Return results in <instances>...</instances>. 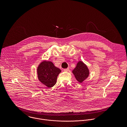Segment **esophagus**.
<instances>
[{
  "label": "esophagus",
  "instance_id": "34e87169",
  "mask_svg": "<svg viewBox=\"0 0 127 127\" xmlns=\"http://www.w3.org/2000/svg\"><path fill=\"white\" fill-rule=\"evenodd\" d=\"M69 70V68H65V69H64V71H68Z\"/></svg>",
  "mask_w": 127,
  "mask_h": 127
}]
</instances>
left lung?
I'll use <instances>...</instances> for the list:
<instances>
[{
  "label": "left lung",
  "mask_w": 127,
  "mask_h": 127,
  "mask_svg": "<svg viewBox=\"0 0 127 127\" xmlns=\"http://www.w3.org/2000/svg\"><path fill=\"white\" fill-rule=\"evenodd\" d=\"M72 73L76 80L82 83L89 77L90 71L88 66L83 62L79 61L73 70Z\"/></svg>",
  "instance_id": "left-lung-1"
}]
</instances>
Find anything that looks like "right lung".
Returning <instances> with one entry per match:
<instances>
[{"mask_svg": "<svg viewBox=\"0 0 127 127\" xmlns=\"http://www.w3.org/2000/svg\"><path fill=\"white\" fill-rule=\"evenodd\" d=\"M61 70L56 67L51 62L43 61L37 67V73L39 81L48 88L56 84L58 75Z\"/></svg>", "mask_w": 127, "mask_h": 127, "instance_id": "obj_1", "label": "right lung"}]
</instances>
